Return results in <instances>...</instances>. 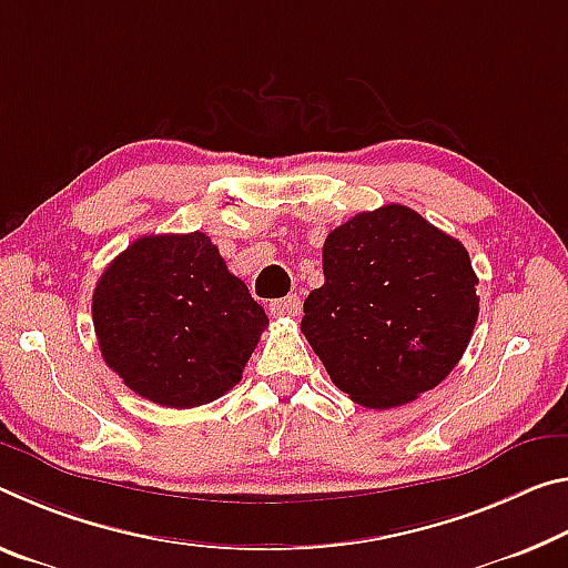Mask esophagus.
I'll use <instances>...</instances> for the list:
<instances>
[{"label": "esophagus", "instance_id": "obj_1", "mask_svg": "<svg viewBox=\"0 0 568 568\" xmlns=\"http://www.w3.org/2000/svg\"><path fill=\"white\" fill-rule=\"evenodd\" d=\"M301 313V298L298 295H287V298H277L270 303V316L273 318H293Z\"/></svg>", "mask_w": 568, "mask_h": 568}]
</instances>
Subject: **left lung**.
Listing matches in <instances>:
<instances>
[{"label":"left lung","instance_id":"left-lung-1","mask_svg":"<svg viewBox=\"0 0 568 568\" xmlns=\"http://www.w3.org/2000/svg\"><path fill=\"white\" fill-rule=\"evenodd\" d=\"M323 277L301 331L331 382L368 409L435 389L470 344L480 305L470 255L409 206L384 204L333 230Z\"/></svg>","mask_w":568,"mask_h":568}]
</instances>
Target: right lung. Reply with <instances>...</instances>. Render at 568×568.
I'll return each instance as SVG.
<instances>
[{
  "label": "right lung",
  "instance_id": "obj_1",
  "mask_svg": "<svg viewBox=\"0 0 568 568\" xmlns=\"http://www.w3.org/2000/svg\"><path fill=\"white\" fill-rule=\"evenodd\" d=\"M103 362L139 397L171 409L220 399L267 328L263 305L204 232L146 235L93 291Z\"/></svg>",
  "mask_w": 568,
  "mask_h": 568
}]
</instances>
